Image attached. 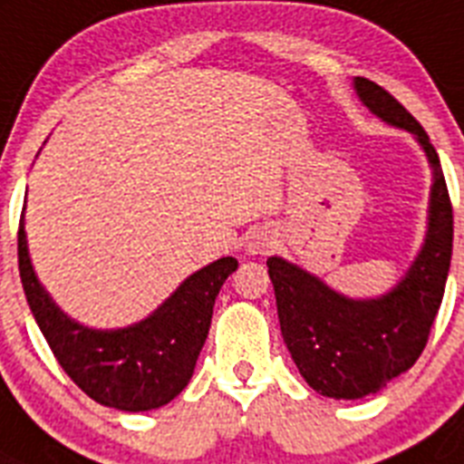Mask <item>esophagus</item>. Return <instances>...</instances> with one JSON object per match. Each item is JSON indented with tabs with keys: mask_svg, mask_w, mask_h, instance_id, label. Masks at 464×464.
Segmentation results:
<instances>
[{
	"mask_svg": "<svg viewBox=\"0 0 464 464\" xmlns=\"http://www.w3.org/2000/svg\"><path fill=\"white\" fill-rule=\"evenodd\" d=\"M272 246V241L267 239V237L258 235V237H253L251 244H248V251L251 253H267V248Z\"/></svg>",
	"mask_w": 464,
	"mask_h": 464,
	"instance_id": "34e87169",
	"label": "esophagus"
}]
</instances>
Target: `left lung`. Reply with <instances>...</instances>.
<instances>
[{
	"mask_svg": "<svg viewBox=\"0 0 464 464\" xmlns=\"http://www.w3.org/2000/svg\"><path fill=\"white\" fill-rule=\"evenodd\" d=\"M354 86L371 112L418 136L434 166V185L425 246L385 298H343L295 265L267 260L293 362L312 390L334 399L373 394L418 362L441 307L453 253V206L430 136L390 91L366 77H356Z\"/></svg>",
	"mask_w": 464,
	"mask_h": 464,
	"instance_id": "left-lung-1",
	"label": "left lung"
}]
</instances>
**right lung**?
Returning <instances> with one entry per match:
<instances>
[{
	"instance_id": "right-lung-1",
	"label": "right lung",
	"mask_w": 464,
	"mask_h": 464,
	"mask_svg": "<svg viewBox=\"0 0 464 464\" xmlns=\"http://www.w3.org/2000/svg\"><path fill=\"white\" fill-rule=\"evenodd\" d=\"M237 265L235 258H220L194 272L136 326L93 331L55 307L34 276L23 220L18 227L23 291L53 356L93 401L130 413L160 409L185 390L208 335L218 291Z\"/></svg>"
}]
</instances>
